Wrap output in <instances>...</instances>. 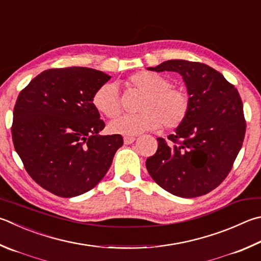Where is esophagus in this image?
<instances>
[{"mask_svg":"<svg viewBox=\"0 0 261 261\" xmlns=\"http://www.w3.org/2000/svg\"><path fill=\"white\" fill-rule=\"evenodd\" d=\"M123 140H124V144L125 145H130V144H132L136 140V137H134V136H125L124 138H123Z\"/></svg>","mask_w":261,"mask_h":261,"instance_id":"obj_1","label":"esophagus"}]
</instances>
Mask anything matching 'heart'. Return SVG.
Wrapping results in <instances>:
<instances>
[{"instance_id": "obj_1", "label": "heart", "mask_w": 261, "mask_h": 261, "mask_svg": "<svg viewBox=\"0 0 261 261\" xmlns=\"http://www.w3.org/2000/svg\"><path fill=\"white\" fill-rule=\"evenodd\" d=\"M127 84L144 94L138 114H126L110 123L113 134L136 136L146 131L176 129L186 121L191 98L182 88L173 87L168 77L153 72H139L129 79ZM93 105L106 117H115L121 112V98L114 84H103L93 96Z\"/></svg>"}]
</instances>
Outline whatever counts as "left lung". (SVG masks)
Returning a JSON list of instances; mask_svg holds the SVG:
<instances>
[{"mask_svg":"<svg viewBox=\"0 0 261 261\" xmlns=\"http://www.w3.org/2000/svg\"><path fill=\"white\" fill-rule=\"evenodd\" d=\"M148 69L181 75L191 108L169 141L158 138V150L146 160L147 171L173 195H205L228 176L243 144L246 122L238 89L218 70L195 61L168 60Z\"/></svg>","mask_w":261,"mask_h":261,"instance_id":"obj_1","label":"left lung"}]
</instances>
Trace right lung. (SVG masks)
<instances>
[{
  "label": "right lung",
  "instance_id": "obj_1",
  "mask_svg": "<svg viewBox=\"0 0 261 261\" xmlns=\"http://www.w3.org/2000/svg\"><path fill=\"white\" fill-rule=\"evenodd\" d=\"M110 79L87 67L52 68L19 93L13 146L32 179L57 196L74 197L92 189L123 145L121 135H99L105 123L92 102Z\"/></svg>",
  "mask_w": 261,
  "mask_h": 261
}]
</instances>
